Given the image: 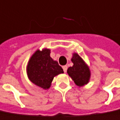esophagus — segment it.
Returning a JSON list of instances; mask_svg holds the SVG:
<instances>
[{
  "label": "esophagus",
  "instance_id": "34e87169",
  "mask_svg": "<svg viewBox=\"0 0 120 120\" xmlns=\"http://www.w3.org/2000/svg\"><path fill=\"white\" fill-rule=\"evenodd\" d=\"M67 69H68L67 66H63V70H64V72H66V71H67Z\"/></svg>",
  "mask_w": 120,
  "mask_h": 120
}]
</instances>
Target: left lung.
Wrapping results in <instances>:
<instances>
[{"label":"left lung","instance_id":"left-lung-1","mask_svg":"<svg viewBox=\"0 0 120 120\" xmlns=\"http://www.w3.org/2000/svg\"><path fill=\"white\" fill-rule=\"evenodd\" d=\"M71 61L73 63V66L68 68V75L75 84L79 87L87 84L90 77V72L88 66L77 53L73 54Z\"/></svg>","mask_w":120,"mask_h":120}]
</instances>
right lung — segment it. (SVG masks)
Wrapping results in <instances>:
<instances>
[{
  "label": "right lung",
  "mask_w": 120,
  "mask_h": 120,
  "mask_svg": "<svg viewBox=\"0 0 120 120\" xmlns=\"http://www.w3.org/2000/svg\"><path fill=\"white\" fill-rule=\"evenodd\" d=\"M50 54L49 49L38 50L30 58L27 66L29 79L43 89H48L54 77L64 73L62 68L50 57Z\"/></svg>",
  "instance_id": "right-lung-1"
}]
</instances>
